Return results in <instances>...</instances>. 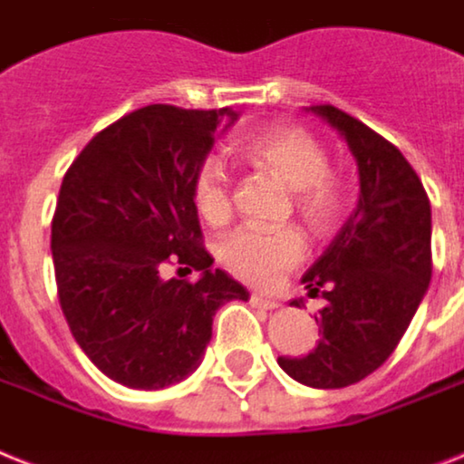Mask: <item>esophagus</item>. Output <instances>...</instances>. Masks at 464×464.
<instances>
[{
    "instance_id": "esophagus-1",
    "label": "esophagus",
    "mask_w": 464,
    "mask_h": 464,
    "mask_svg": "<svg viewBox=\"0 0 464 464\" xmlns=\"http://www.w3.org/2000/svg\"><path fill=\"white\" fill-rule=\"evenodd\" d=\"M250 303L255 304V307H262V310H276L278 307V300H274V297L269 295H262V293H252Z\"/></svg>"
}]
</instances>
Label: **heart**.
<instances>
[{"label":"heart","instance_id":"obj_1","mask_svg":"<svg viewBox=\"0 0 464 464\" xmlns=\"http://www.w3.org/2000/svg\"><path fill=\"white\" fill-rule=\"evenodd\" d=\"M238 157L291 188L297 217L314 236L336 231L348 209V183L343 173L326 164L322 142L293 123H271L252 130L238 142ZM190 199L198 217L209 226L231 219V176L217 160L195 169ZM307 243L300 228L284 226L276 231L240 228L219 243L217 257L236 278L252 285H271L304 259Z\"/></svg>","mask_w":464,"mask_h":464}]
</instances>
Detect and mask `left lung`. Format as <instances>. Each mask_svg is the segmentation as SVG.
I'll return each instance as SVG.
<instances>
[{"instance_id":"obj_1","label":"left lung","mask_w":464,"mask_h":464,"mask_svg":"<svg viewBox=\"0 0 464 464\" xmlns=\"http://www.w3.org/2000/svg\"><path fill=\"white\" fill-rule=\"evenodd\" d=\"M310 109L357 160L360 205L303 276L310 295L326 300L314 317L317 348L278 364L304 386L343 389L382 367L415 317L431 281V205L393 142L334 104Z\"/></svg>"}]
</instances>
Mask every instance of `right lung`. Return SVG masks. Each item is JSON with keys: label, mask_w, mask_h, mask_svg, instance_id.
<instances>
[{"label": "right lung", "mask_w": 464, "mask_h": 464, "mask_svg": "<svg viewBox=\"0 0 464 464\" xmlns=\"http://www.w3.org/2000/svg\"><path fill=\"white\" fill-rule=\"evenodd\" d=\"M231 109L147 104L92 138L62 180L52 219L56 295L102 374L128 389H164L198 369L212 319L247 291L209 269L190 199ZM228 123V126H231ZM203 274L167 279V266Z\"/></svg>", "instance_id": "add662e5"}]
</instances>
